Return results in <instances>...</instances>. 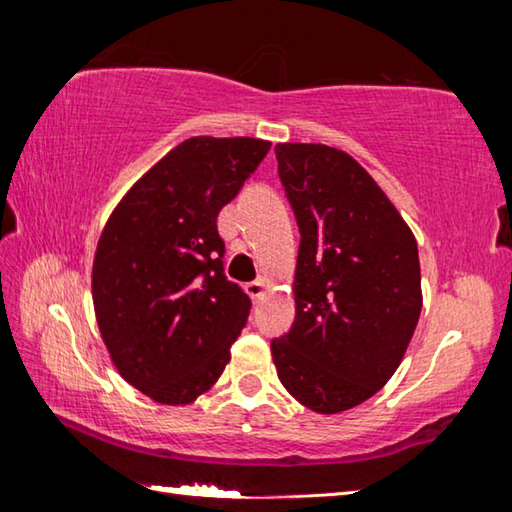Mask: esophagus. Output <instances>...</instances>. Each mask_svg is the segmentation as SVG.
<instances>
[{"label": "esophagus", "instance_id": "1", "mask_svg": "<svg viewBox=\"0 0 512 512\" xmlns=\"http://www.w3.org/2000/svg\"><path fill=\"white\" fill-rule=\"evenodd\" d=\"M266 289H268V282L264 280V277H259V280H255V282H250V284H246V291H248V296L253 298V300H257V298H262L264 293H266Z\"/></svg>", "mask_w": 512, "mask_h": 512}]
</instances>
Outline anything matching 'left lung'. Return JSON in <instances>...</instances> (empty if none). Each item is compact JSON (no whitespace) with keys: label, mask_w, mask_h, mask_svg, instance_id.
<instances>
[{"label":"left lung","mask_w":512,"mask_h":512,"mask_svg":"<svg viewBox=\"0 0 512 512\" xmlns=\"http://www.w3.org/2000/svg\"><path fill=\"white\" fill-rule=\"evenodd\" d=\"M300 228L296 320L271 343L282 386L332 415L370 400L400 366L422 311L418 241L370 173L341 149L275 146Z\"/></svg>","instance_id":"left-lung-1"}]
</instances>
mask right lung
I'll list each match as a JSON object with an SVG mask.
<instances>
[{"label":"right lung","instance_id":"right-lung-1","mask_svg":"<svg viewBox=\"0 0 512 512\" xmlns=\"http://www.w3.org/2000/svg\"><path fill=\"white\" fill-rule=\"evenodd\" d=\"M271 142L189 137L128 189L103 225L92 264L94 316L128 384L185 406L216 384L250 298L223 275L216 216Z\"/></svg>","mask_w":512,"mask_h":512}]
</instances>
